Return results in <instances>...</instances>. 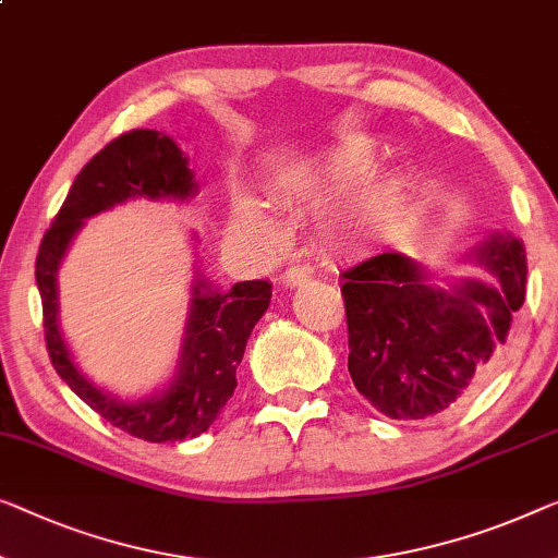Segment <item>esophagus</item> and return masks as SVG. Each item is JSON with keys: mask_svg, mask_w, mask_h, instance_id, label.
Listing matches in <instances>:
<instances>
[{"mask_svg": "<svg viewBox=\"0 0 558 558\" xmlns=\"http://www.w3.org/2000/svg\"><path fill=\"white\" fill-rule=\"evenodd\" d=\"M311 280V268H305V265H288L286 270H282V282L290 288H298L303 286V282Z\"/></svg>", "mask_w": 558, "mask_h": 558, "instance_id": "esophagus-1", "label": "esophagus"}]
</instances>
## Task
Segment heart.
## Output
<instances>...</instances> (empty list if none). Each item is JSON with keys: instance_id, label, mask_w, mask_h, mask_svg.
<instances>
[{"instance_id": "b5f03b06", "label": "heart", "mask_w": 558, "mask_h": 558, "mask_svg": "<svg viewBox=\"0 0 558 558\" xmlns=\"http://www.w3.org/2000/svg\"><path fill=\"white\" fill-rule=\"evenodd\" d=\"M373 165V153L361 145L338 147L315 170L311 185L332 190L351 187ZM409 207V182L398 172L373 174L353 190L338 210V222L363 240H386L401 228ZM232 232L238 238L265 243L272 235V222L253 197H240L232 210Z\"/></svg>"}]
</instances>
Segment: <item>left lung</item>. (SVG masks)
<instances>
[{"mask_svg":"<svg viewBox=\"0 0 558 558\" xmlns=\"http://www.w3.org/2000/svg\"><path fill=\"white\" fill-rule=\"evenodd\" d=\"M476 260L494 282L430 286L409 255L380 253L343 270L348 371L388 418H434L484 386L526 298V251L492 235Z\"/></svg>","mask_w":558,"mask_h":558,"instance_id":"1","label":"left lung"}]
</instances>
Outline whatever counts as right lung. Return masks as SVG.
<instances>
[{"instance_id": "1", "label": "right lung", "mask_w": 558, "mask_h": 558, "mask_svg": "<svg viewBox=\"0 0 558 558\" xmlns=\"http://www.w3.org/2000/svg\"><path fill=\"white\" fill-rule=\"evenodd\" d=\"M195 193V174L172 137L155 130L124 132L74 178L37 253L35 276L45 313V340L57 376L114 428L149 444L195 438L213 426L238 388L235 371L255 323L268 311L272 286L268 280H245L226 293L197 272L174 378L153 398L130 403L97 388L74 363L57 318V270L72 238L93 215L132 197L182 203Z\"/></svg>"}]
</instances>
